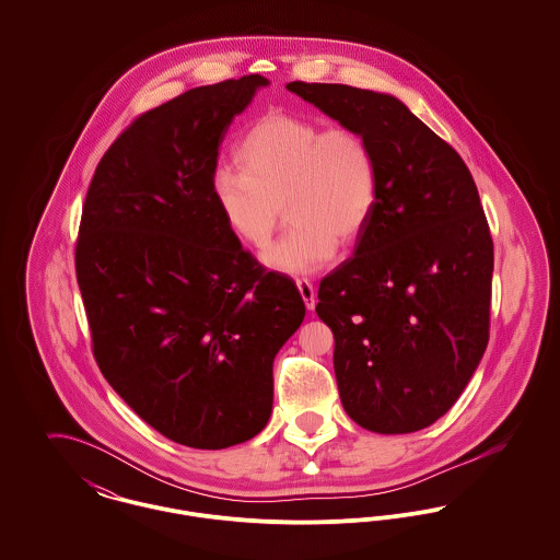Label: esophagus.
I'll use <instances>...</instances> for the list:
<instances>
[{
  "instance_id": "1",
  "label": "esophagus",
  "mask_w": 560,
  "mask_h": 560,
  "mask_svg": "<svg viewBox=\"0 0 560 560\" xmlns=\"http://www.w3.org/2000/svg\"><path fill=\"white\" fill-rule=\"evenodd\" d=\"M295 285H298V290H300V295H302L306 308H308V311H315L317 293H315V288H313L311 279H295Z\"/></svg>"
}]
</instances>
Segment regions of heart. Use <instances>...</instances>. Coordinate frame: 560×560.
<instances>
[{"mask_svg":"<svg viewBox=\"0 0 560 560\" xmlns=\"http://www.w3.org/2000/svg\"><path fill=\"white\" fill-rule=\"evenodd\" d=\"M235 160L241 172H213V201L233 235L254 247L267 245L285 206L292 229L262 256L275 270H319L372 215L377 163L354 128L268 110L241 138Z\"/></svg>","mask_w":560,"mask_h":560,"instance_id":"1","label":"heart"}]
</instances>
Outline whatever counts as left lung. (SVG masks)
<instances>
[{"label":"left lung","mask_w":560,"mask_h":560,"mask_svg":"<svg viewBox=\"0 0 560 560\" xmlns=\"http://www.w3.org/2000/svg\"><path fill=\"white\" fill-rule=\"evenodd\" d=\"M288 90L372 144L377 197L354 256L319 285L348 416L407 434L452 409L489 342L493 241L470 170L399 98L342 83Z\"/></svg>","instance_id":"1"}]
</instances>
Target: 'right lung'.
I'll return each instance as SVG.
<instances>
[{
  "mask_svg": "<svg viewBox=\"0 0 560 560\" xmlns=\"http://www.w3.org/2000/svg\"><path fill=\"white\" fill-rule=\"evenodd\" d=\"M265 85H201L140 115L81 212L75 270L96 363L149 427L195 450L267 427L275 354L306 315L292 279L260 267L213 201L218 149Z\"/></svg>",
  "mask_w": 560,
  "mask_h": 560,
  "instance_id": "obj_1",
  "label": "right lung"
}]
</instances>
